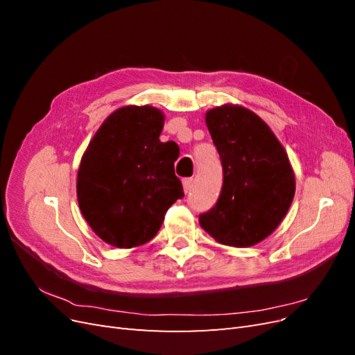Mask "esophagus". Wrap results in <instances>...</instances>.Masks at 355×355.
<instances>
[{"label": "esophagus", "mask_w": 355, "mask_h": 355, "mask_svg": "<svg viewBox=\"0 0 355 355\" xmlns=\"http://www.w3.org/2000/svg\"><path fill=\"white\" fill-rule=\"evenodd\" d=\"M182 184H184L185 192H188L191 189V187H192V178H185L184 180H182Z\"/></svg>", "instance_id": "1"}]
</instances>
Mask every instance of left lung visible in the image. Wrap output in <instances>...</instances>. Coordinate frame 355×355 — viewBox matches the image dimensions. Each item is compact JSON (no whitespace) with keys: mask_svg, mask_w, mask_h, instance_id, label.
<instances>
[{"mask_svg":"<svg viewBox=\"0 0 355 355\" xmlns=\"http://www.w3.org/2000/svg\"><path fill=\"white\" fill-rule=\"evenodd\" d=\"M223 184L216 204L200 225L220 244L249 247L284 219L295 197V175L275 135L243 106L225 105L206 114Z\"/></svg>","mask_w":355,"mask_h":355,"instance_id":"8db88e82","label":"left lung"}]
</instances>
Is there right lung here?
<instances>
[{"mask_svg": "<svg viewBox=\"0 0 355 355\" xmlns=\"http://www.w3.org/2000/svg\"><path fill=\"white\" fill-rule=\"evenodd\" d=\"M164 115L153 106L112 112L83 155L77 197L84 219L111 245H142L161 228L167 209L182 198L175 175L179 146L161 142Z\"/></svg>", "mask_w": 355, "mask_h": 355, "instance_id": "obj_1", "label": "right lung"}]
</instances>
